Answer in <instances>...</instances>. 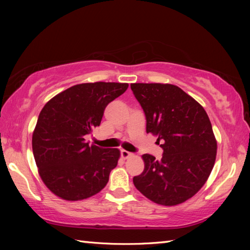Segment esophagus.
<instances>
[{
  "mask_svg": "<svg viewBox=\"0 0 250 250\" xmlns=\"http://www.w3.org/2000/svg\"><path fill=\"white\" fill-rule=\"evenodd\" d=\"M121 157L124 158V159H128L130 157H133V153L130 152V151H126L125 149H122L121 150Z\"/></svg>",
  "mask_w": 250,
  "mask_h": 250,
  "instance_id": "34e87169",
  "label": "esophagus"
}]
</instances>
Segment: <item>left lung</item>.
<instances>
[{
	"mask_svg": "<svg viewBox=\"0 0 250 250\" xmlns=\"http://www.w3.org/2000/svg\"><path fill=\"white\" fill-rule=\"evenodd\" d=\"M146 117V132L158 136L160 161L145 153L136 189L157 204L183 203L203 187L214 167L217 142L205 109L177 86L131 83Z\"/></svg>",
	"mask_w": 250,
	"mask_h": 250,
	"instance_id": "left-lung-1",
	"label": "left lung"
}]
</instances>
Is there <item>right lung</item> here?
<instances>
[{
  "instance_id": "right-lung-1",
  "label": "right lung",
  "mask_w": 250,
  "mask_h": 250,
  "mask_svg": "<svg viewBox=\"0 0 250 250\" xmlns=\"http://www.w3.org/2000/svg\"><path fill=\"white\" fill-rule=\"evenodd\" d=\"M128 87V83L103 82L75 84L41 110L32 148L42 180L59 198L87 199L107 184L120 151L89 145L84 135L100 125L106 106Z\"/></svg>"
}]
</instances>
